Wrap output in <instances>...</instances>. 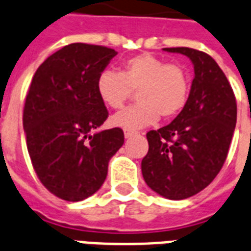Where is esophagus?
I'll return each instance as SVG.
<instances>
[{
    "label": "esophagus",
    "instance_id": "34e87169",
    "mask_svg": "<svg viewBox=\"0 0 251 251\" xmlns=\"http://www.w3.org/2000/svg\"><path fill=\"white\" fill-rule=\"evenodd\" d=\"M137 131H133V130H129V129H125L124 130V135H125V138H131L133 135H135Z\"/></svg>",
    "mask_w": 251,
    "mask_h": 251
}]
</instances>
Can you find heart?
<instances>
[{"instance_id": "obj_1", "label": "heart", "mask_w": 251, "mask_h": 251, "mask_svg": "<svg viewBox=\"0 0 251 251\" xmlns=\"http://www.w3.org/2000/svg\"><path fill=\"white\" fill-rule=\"evenodd\" d=\"M189 76L180 64L167 63L152 53L126 59L121 71H104L97 79V95L109 108L120 109L137 89V104L112 117L124 129H141L159 120L172 118L185 108L189 97Z\"/></svg>"}]
</instances>
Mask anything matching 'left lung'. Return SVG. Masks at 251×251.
I'll return each mask as SVG.
<instances>
[{"instance_id":"1","label":"left lung","mask_w":251,"mask_h":251,"mask_svg":"<svg viewBox=\"0 0 251 251\" xmlns=\"http://www.w3.org/2000/svg\"><path fill=\"white\" fill-rule=\"evenodd\" d=\"M163 50L188 56L195 77L187 105L176 118L146 134L149 151L142 159V175L158 195L183 200L209 185L223 168L236 127L237 104L213 57L188 47Z\"/></svg>"}]
</instances>
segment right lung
I'll list each match as a JSON object with an SVG mask.
<instances>
[{
  "label": "right lung",
  "mask_w": 251,
  "mask_h": 251,
  "mask_svg": "<svg viewBox=\"0 0 251 251\" xmlns=\"http://www.w3.org/2000/svg\"><path fill=\"white\" fill-rule=\"evenodd\" d=\"M116 55L104 46H64L42 63L28 88L24 129L32 167L42 184L67 201L97 192L124 145L120 127L92 134L108 118L97 79Z\"/></svg>",
  "instance_id": "add662e5"
}]
</instances>
